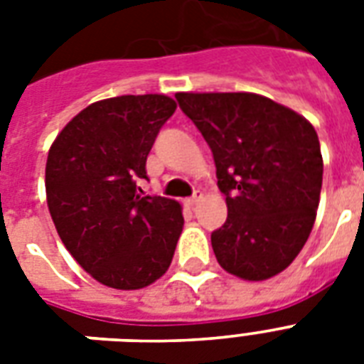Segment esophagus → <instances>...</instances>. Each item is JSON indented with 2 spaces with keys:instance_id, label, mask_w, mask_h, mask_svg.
<instances>
[{
  "instance_id": "1",
  "label": "esophagus",
  "mask_w": 364,
  "mask_h": 364,
  "mask_svg": "<svg viewBox=\"0 0 364 364\" xmlns=\"http://www.w3.org/2000/svg\"><path fill=\"white\" fill-rule=\"evenodd\" d=\"M200 200H202V193H196L193 196V198H187L185 200V205H187V208H194V205L198 204Z\"/></svg>"
}]
</instances>
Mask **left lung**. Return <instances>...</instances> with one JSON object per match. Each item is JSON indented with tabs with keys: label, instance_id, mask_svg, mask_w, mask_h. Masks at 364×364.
Segmentation results:
<instances>
[{
	"label": "left lung",
	"instance_id": "left-lung-1",
	"mask_svg": "<svg viewBox=\"0 0 364 364\" xmlns=\"http://www.w3.org/2000/svg\"><path fill=\"white\" fill-rule=\"evenodd\" d=\"M183 113L213 153L228 217L211 234L217 262L264 282L302 251L316 223L323 156L316 128L253 92H177Z\"/></svg>",
	"mask_w": 364,
	"mask_h": 364
}]
</instances>
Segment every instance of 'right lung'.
<instances>
[{
  "label": "right lung",
  "mask_w": 364,
  "mask_h": 364,
  "mask_svg": "<svg viewBox=\"0 0 364 364\" xmlns=\"http://www.w3.org/2000/svg\"><path fill=\"white\" fill-rule=\"evenodd\" d=\"M176 100L164 94L94 102L62 128L48 149L47 205L60 240L90 276L136 291L168 272L183 230V208L137 194L147 154Z\"/></svg>",
  "instance_id": "obj_1"
}]
</instances>
